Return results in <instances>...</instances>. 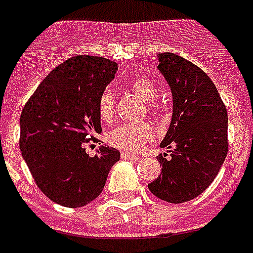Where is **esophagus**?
Masks as SVG:
<instances>
[{"label": "esophagus", "mask_w": 253, "mask_h": 253, "mask_svg": "<svg viewBox=\"0 0 253 253\" xmlns=\"http://www.w3.org/2000/svg\"><path fill=\"white\" fill-rule=\"evenodd\" d=\"M121 157L124 160H130V161H138L141 159L140 155H132V153H121Z\"/></svg>", "instance_id": "1"}]
</instances>
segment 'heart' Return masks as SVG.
<instances>
[{
  "label": "heart",
  "instance_id": "b5f03b06",
  "mask_svg": "<svg viewBox=\"0 0 253 253\" xmlns=\"http://www.w3.org/2000/svg\"><path fill=\"white\" fill-rule=\"evenodd\" d=\"M130 89L137 96L148 101V109L152 115H156L159 108L155 98L157 97V86L155 81L145 76H138L129 84ZM97 113L102 121H109L115 116V97L109 89H104L97 100ZM153 136V129L148 123L140 124H121L116 126L108 134L111 145L124 152H137Z\"/></svg>",
  "mask_w": 253,
  "mask_h": 253
}]
</instances>
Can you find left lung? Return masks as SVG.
Wrapping results in <instances>:
<instances>
[{"mask_svg": "<svg viewBox=\"0 0 253 253\" xmlns=\"http://www.w3.org/2000/svg\"><path fill=\"white\" fill-rule=\"evenodd\" d=\"M159 70L173 96V115L157 156L163 165L149 191L167 203L180 204L206 191L219 173L228 152V113L206 72L173 53L159 54Z\"/></svg>", "mask_w": 253, "mask_h": 253, "instance_id": "1", "label": "left lung"}]
</instances>
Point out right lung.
I'll return each mask as SVG.
<instances>
[{
    "instance_id": "1",
    "label": "right lung",
    "mask_w": 253,
    "mask_h": 253,
    "mask_svg": "<svg viewBox=\"0 0 253 253\" xmlns=\"http://www.w3.org/2000/svg\"><path fill=\"white\" fill-rule=\"evenodd\" d=\"M117 64L76 56L53 69L21 112L20 149L37 187L68 208L86 206L102 192L120 152L104 147L96 156L84 144L101 133L97 100L115 79Z\"/></svg>"
}]
</instances>
